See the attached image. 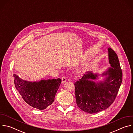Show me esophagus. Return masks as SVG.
<instances>
[{
  "instance_id": "34e87169",
  "label": "esophagus",
  "mask_w": 133,
  "mask_h": 133,
  "mask_svg": "<svg viewBox=\"0 0 133 133\" xmlns=\"http://www.w3.org/2000/svg\"><path fill=\"white\" fill-rule=\"evenodd\" d=\"M66 81H67V79H66V78L64 76V77H63L62 78V83L63 84L66 83Z\"/></svg>"
}]
</instances>
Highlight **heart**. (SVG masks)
Listing matches in <instances>:
<instances>
[{"label": "heart", "instance_id": "obj_1", "mask_svg": "<svg viewBox=\"0 0 133 133\" xmlns=\"http://www.w3.org/2000/svg\"><path fill=\"white\" fill-rule=\"evenodd\" d=\"M87 67V66H83V67H82L81 68L79 69V70H78L79 72H81L84 71V70H85L86 69Z\"/></svg>", "mask_w": 133, "mask_h": 133}]
</instances>
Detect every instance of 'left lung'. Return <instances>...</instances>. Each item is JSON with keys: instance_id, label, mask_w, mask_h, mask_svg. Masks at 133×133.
I'll return each instance as SVG.
<instances>
[{"instance_id": "left-lung-1", "label": "left lung", "mask_w": 133, "mask_h": 133, "mask_svg": "<svg viewBox=\"0 0 133 133\" xmlns=\"http://www.w3.org/2000/svg\"><path fill=\"white\" fill-rule=\"evenodd\" d=\"M110 67L101 74L88 71L76 82L75 97L78 107L85 112L94 114L108 108L114 101L122 82L123 74L118 56L108 48ZM103 77L101 80L96 81Z\"/></svg>"}]
</instances>
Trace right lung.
Listing matches in <instances>:
<instances>
[{"label": "right lung", "instance_id": "1", "mask_svg": "<svg viewBox=\"0 0 133 133\" xmlns=\"http://www.w3.org/2000/svg\"><path fill=\"white\" fill-rule=\"evenodd\" d=\"M13 76L15 87L24 101L39 110L45 109L52 104L62 82L60 78L30 82L21 78L16 74Z\"/></svg>", "mask_w": 133, "mask_h": 133}]
</instances>
